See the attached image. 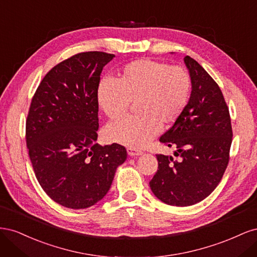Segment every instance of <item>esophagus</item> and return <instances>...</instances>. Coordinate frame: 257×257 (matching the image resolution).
<instances>
[{
  "label": "esophagus",
  "mask_w": 257,
  "mask_h": 257,
  "mask_svg": "<svg viewBox=\"0 0 257 257\" xmlns=\"http://www.w3.org/2000/svg\"><path fill=\"white\" fill-rule=\"evenodd\" d=\"M127 153L131 157H135V155H142L144 152L141 149H137V148H127Z\"/></svg>",
  "instance_id": "1"
}]
</instances>
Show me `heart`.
<instances>
[{
    "mask_svg": "<svg viewBox=\"0 0 257 257\" xmlns=\"http://www.w3.org/2000/svg\"><path fill=\"white\" fill-rule=\"evenodd\" d=\"M191 91V75L182 66L151 59L125 64L115 80L99 82L97 102L111 120L125 115L132 102H136L138 114L109 124L107 138L131 148L144 147L157 136L161 125H170L180 118Z\"/></svg>",
    "mask_w": 257,
    "mask_h": 257,
    "instance_id": "b5f03b06",
    "label": "heart"
}]
</instances>
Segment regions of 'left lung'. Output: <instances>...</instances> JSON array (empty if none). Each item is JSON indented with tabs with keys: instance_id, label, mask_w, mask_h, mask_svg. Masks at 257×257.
<instances>
[{
	"instance_id": "1",
	"label": "left lung",
	"mask_w": 257,
	"mask_h": 257,
	"mask_svg": "<svg viewBox=\"0 0 257 257\" xmlns=\"http://www.w3.org/2000/svg\"><path fill=\"white\" fill-rule=\"evenodd\" d=\"M184 63L192 78L191 97L180 118L160 138L176 148L179 159L157 154L159 167L149 182L163 203L178 207L197 204L213 192L228 165L232 139L220 87L191 57Z\"/></svg>"
}]
</instances>
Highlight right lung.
<instances>
[{
    "instance_id": "right-lung-1",
    "label": "right lung",
    "mask_w": 257,
    "mask_h": 257,
    "mask_svg": "<svg viewBox=\"0 0 257 257\" xmlns=\"http://www.w3.org/2000/svg\"><path fill=\"white\" fill-rule=\"evenodd\" d=\"M114 54L77 53L52 67L31 100L26 123L29 157L45 193L66 208L95 205L126 160L119 144H95L97 87Z\"/></svg>"
}]
</instances>
